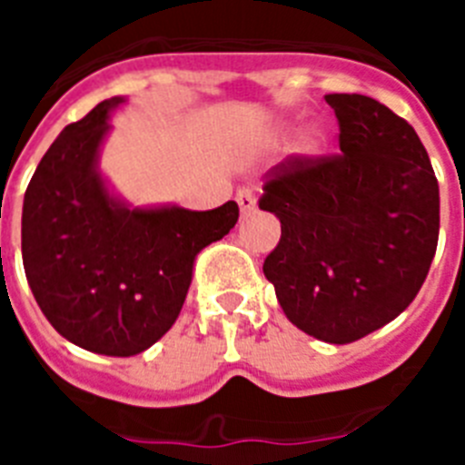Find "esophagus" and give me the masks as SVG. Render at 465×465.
Wrapping results in <instances>:
<instances>
[{"label":"esophagus","instance_id":"obj_1","mask_svg":"<svg viewBox=\"0 0 465 465\" xmlns=\"http://www.w3.org/2000/svg\"><path fill=\"white\" fill-rule=\"evenodd\" d=\"M237 204H240L242 216L252 213L253 209H256V193L249 191V188H242V191L237 193Z\"/></svg>","mask_w":465,"mask_h":465}]
</instances>
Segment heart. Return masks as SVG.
I'll return each instance as SVG.
<instances>
[{
	"label": "heart",
	"instance_id": "heart-1",
	"mask_svg": "<svg viewBox=\"0 0 465 465\" xmlns=\"http://www.w3.org/2000/svg\"><path fill=\"white\" fill-rule=\"evenodd\" d=\"M331 146V134L326 133V127L322 125H307L302 133L298 134L295 149L305 158H322Z\"/></svg>",
	"mask_w": 465,
	"mask_h": 465
}]
</instances>
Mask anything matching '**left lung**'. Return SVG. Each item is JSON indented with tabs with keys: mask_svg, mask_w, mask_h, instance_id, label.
I'll return each mask as SVG.
<instances>
[{
	"mask_svg": "<svg viewBox=\"0 0 465 465\" xmlns=\"http://www.w3.org/2000/svg\"><path fill=\"white\" fill-rule=\"evenodd\" d=\"M326 102L342 153L274 167L261 209L277 216L282 240L262 272L293 326L347 344L417 298L438 246L440 191L408 121L365 94Z\"/></svg>",
	"mask_w": 465,
	"mask_h": 465,
	"instance_id": "obj_1",
	"label": "left lung"
}]
</instances>
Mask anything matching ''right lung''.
<instances>
[{
    "instance_id": "add662e5",
    "label": "right lung",
    "mask_w": 465,
    "mask_h": 465,
    "mask_svg": "<svg viewBox=\"0 0 465 465\" xmlns=\"http://www.w3.org/2000/svg\"><path fill=\"white\" fill-rule=\"evenodd\" d=\"M100 102L57 134L23 200L25 277L64 340L104 356H134L176 322L197 252L235 228L240 207H134L102 174L111 116Z\"/></svg>"
}]
</instances>
